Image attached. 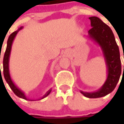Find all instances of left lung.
I'll use <instances>...</instances> for the list:
<instances>
[{
	"label": "left lung",
	"mask_w": 124,
	"mask_h": 124,
	"mask_svg": "<svg viewBox=\"0 0 124 124\" xmlns=\"http://www.w3.org/2000/svg\"><path fill=\"white\" fill-rule=\"evenodd\" d=\"M89 19L92 28L88 31V37L99 45L102 50L107 68V79L102 86L95 92H80L88 98H99L114 90L121 76L122 65L119 47L111 29L98 17H90Z\"/></svg>",
	"instance_id": "8db88e82"
}]
</instances>
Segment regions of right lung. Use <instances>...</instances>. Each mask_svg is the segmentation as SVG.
<instances>
[{"label": "right lung", "mask_w": 124, "mask_h": 124, "mask_svg": "<svg viewBox=\"0 0 124 124\" xmlns=\"http://www.w3.org/2000/svg\"><path fill=\"white\" fill-rule=\"evenodd\" d=\"M22 29H23V27H21L20 28H18L17 30L16 31H14L12 34H11L10 36H9V38H8L7 43V48H6V51L5 52L4 58H3V74H4V77H5V81H7V83L9 85L10 88L12 89V91L14 93V94L16 95L17 97L22 98V99H25V100H30V99L27 98L25 93H23L21 90H20L19 88H18L16 85L14 84V83L13 82L12 78H11V76H10V74H9V56H10V53H11V50H12V43H13V41L14 40L16 34H18V32ZM51 91H52V89H50L39 100H41L42 99H44L47 96H48L50 94V93H51ZM31 101H34V100L31 99Z\"/></svg>", "instance_id": "right-lung-1"}]
</instances>
